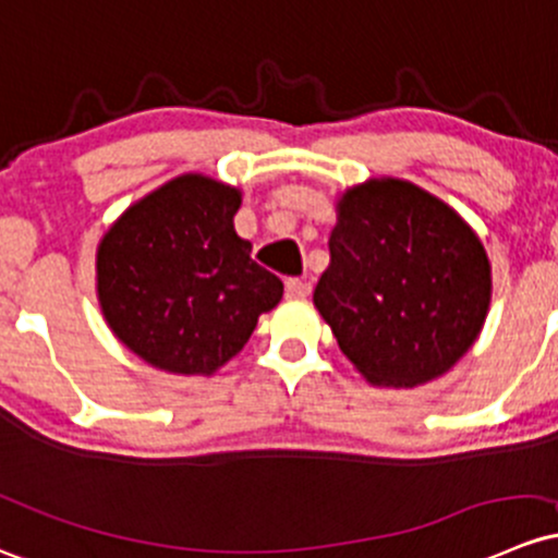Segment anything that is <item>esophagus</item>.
<instances>
[{"mask_svg": "<svg viewBox=\"0 0 558 558\" xmlns=\"http://www.w3.org/2000/svg\"><path fill=\"white\" fill-rule=\"evenodd\" d=\"M307 294H310L307 280H299V278L286 280V296L289 299H304Z\"/></svg>", "mask_w": 558, "mask_h": 558, "instance_id": "1", "label": "esophagus"}]
</instances>
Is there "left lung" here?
Returning <instances> with one entry per match:
<instances>
[{
	"mask_svg": "<svg viewBox=\"0 0 558 558\" xmlns=\"http://www.w3.org/2000/svg\"><path fill=\"white\" fill-rule=\"evenodd\" d=\"M315 310L374 387L444 377L478 339L492 264L476 230L422 186L379 175L337 197Z\"/></svg>",
	"mask_w": 558,
	"mask_h": 558,
	"instance_id": "obj_1",
	"label": "left lung"
}]
</instances>
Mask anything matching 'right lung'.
Returning <instances> with one entry per match:
<instances>
[{
    "instance_id": "obj_1",
    "label": "right lung",
    "mask_w": 558,
    "mask_h": 558,
    "mask_svg": "<svg viewBox=\"0 0 558 558\" xmlns=\"http://www.w3.org/2000/svg\"><path fill=\"white\" fill-rule=\"evenodd\" d=\"M238 186L181 173L128 205L96 248V296L117 339L181 377H214L278 307L283 283L234 232Z\"/></svg>"
}]
</instances>
